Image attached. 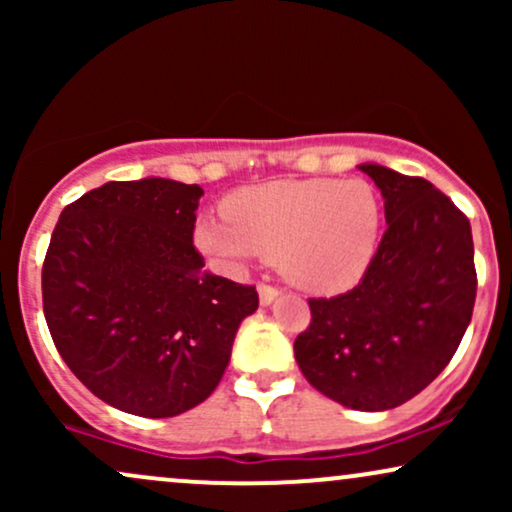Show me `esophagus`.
I'll use <instances>...</instances> for the list:
<instances>
[{"label":"esophagus","mask_w":512,"mask_h":512,"mask_svg":"<svg viewBox=\"0 0 512 512\" xmlns=\"http://www.w3.org/2000/svg\"><path fill=\"white\" fill-rule=\"evenodd\" d=\"M257 293H260L262 305H272L276 298H279V289H274V286H267V284L257 286Z\"/></svg>","instance_id":"obj_1"}]
</instances>
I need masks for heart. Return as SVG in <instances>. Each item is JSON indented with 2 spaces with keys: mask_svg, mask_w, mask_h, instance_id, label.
<instances>
[{
  "mask_svg": "<svg viewBox=\"0 0 512 512\" xmlns=\"http://www.w3.org/2000/svg\"><path fill=\"white\" fill-rule=\"evenodd\" d=\"M228 216L197 223V248L226 269L272 257L296 286L334 296L378 255L383 207L366 180H276L238 190Z\"/></svg>",
  "mask_w": 512,
  "mask_h": 512,
  "instance_id": "heart-1",
  "label": "heart"
}]
</instances>
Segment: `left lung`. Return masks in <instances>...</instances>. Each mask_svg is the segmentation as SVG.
Wrapping results in <instances>:
<instances>
[{
  "label": "left lung",
  "mask_w": 512,
  "mask_h": 512,
  "mask_svg": "<svg viewBox=\"0 0 512 512\" xmlns=\"http://www.w3.org/2000/svg\"><path fill=\"white\" fill-rule=\"evenodd\" d=\"M385 199L378 255L349 293L310 301L293 344L310 385L356 411L395 409L443 373L477 298L472 226L424 178L361 163Z\"/></svg>",
  "instance_id": "8db88e82"
}]
</instances>
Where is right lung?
<instances>
[{"instance_id": "obj_1", "label": "right lung", "mask_w": 512, "mask_h": 512, "mask_svg": "<svg viewBox=\"0 0 512 512\" xmlns=\"http://www.w3.org/2000/svg\"><path fill=\"white\" fill-rule=\"evenodd\" d=\"M199 185L105 182L62 211L43 310L69 370L110 407L168 419L221 383L255 286L204 269L192 245Z\"/></svg>"}]
</instances>
